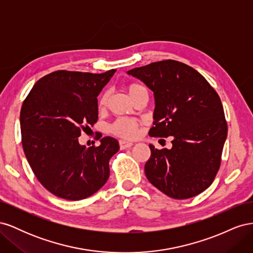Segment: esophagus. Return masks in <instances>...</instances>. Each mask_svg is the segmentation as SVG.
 <instances>
[{
    "label": "esophagus",
    "mask_w": 253,
    "mask_h": 253,
    "mask_svg": "<svg viewBox=\"0 0 253 253\" xmlns=\"http://www.w3.org/2000/svg\"><path fill=\"white\" fill-rule=\"evenodd\" d=\"M132 145H133V142H131V141H126V140H120L119 141V147H120L121 150L131 148Z\"/></svg>",
    "instance_id": "esophagus-1"
}]
</instances>
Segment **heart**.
Returning a JSON list of instances; mask_svg holds the SVG:
<instances>
[{"instance_id": "obj_1", "label": "heart", "mask_w": 253, "mask_h": 253, "mask_svg": "<svg viewBox=\"0 0 253 253\" xmlns=\"http://www.w3.org/2000/svg\"><path fill=\"white\" fill-rule=\"evenodd\" d=\"M126 90L132 99L142 90H147L143 85L139 83H128L126 85ZM109 102V93L108 91H104V93L101 94V96L99 97L98 100V106L100 110H103L106 105H108ZM138 127L139 125L138 122L133 119H127V118H120L116 120L112 126V131L117 134L118 136L125 137V138H133L137 134H138Z\"/></svg>"}]
</instances>
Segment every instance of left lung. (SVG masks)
Returning a JSON list of instances; mask_svg holds the SVG:
<instances>
[{
    "instance_id": "left-lung-1",
    "label": "left lung",
    "mask_w": 253,
    "mask_h": 253,
    "mask_svg": "<svg viewBox=\"0 0 253 253\" xmlns=\"http://www.w3.org/2000/svg\"><path fill=\"white\" fill-rule=\"evenodd\" d=\"M127 74L154 93V126L149 135L173 137L170 150L149 145L147 178L175 200L202 193L215 178L227 138L223 104L215 89L194 68L175 60L135 67Z\"/></svg>"
}]
</instances>
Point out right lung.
Listing matches in <instances>:
<instances>
[{"instance_id": "obj_1", "label": "right lung", "mask_w": 253, "mask_h": 253, "mask_svg": "<svg viewBox=\"0 0 253 253\" xmlns=\"http://www.w3.org/2000/svg\"><path fill=\"white\" fill-rule=\"evenodd\" d=\"M115 72H53L38 80L23 102V150L38 180L53 195L84 200L109 179L118 141L108 136L86 148L78 137L97 122V97Z\"/></svg>"}]
</instances>
